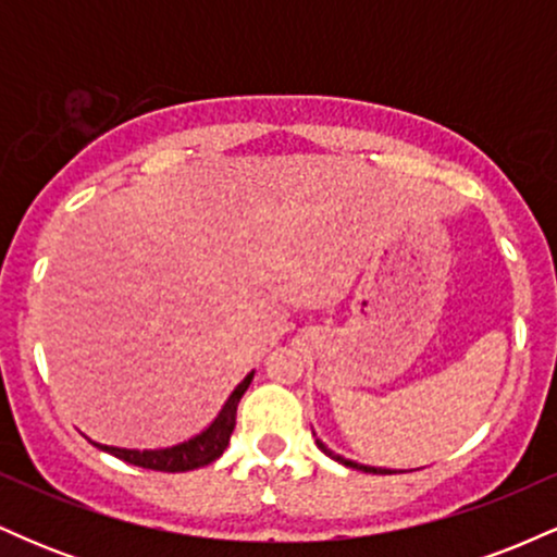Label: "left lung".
Masks as SVG:
<instances>
[{"label": "left lung", "instance_id": "1", "mask_svg": "<svg viewBox=\"0 0 557 557\" xmlns=\"http://www.w3.org/2000/svg\"><path fill=\"white\" fill-rule=\"evenodd\" d=\"M317 445H319V450H324V453H327V456H330V458H335V461H341L343 466H350V469H359V471H369V474H389V471H387V469H374V466H361V463H354V461H348V458H343V456H335V453H332V450H330V447H327V445H324V443H319V440H317Z\"/></svg>", "mask_w": 557, "mask_h": 557}]
</instances>
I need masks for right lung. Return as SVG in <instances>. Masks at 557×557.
I'll return each instance as SVG.
<instances>
[{"instance_id": "1", "label": "right lung", "mask_w": 557, "mask_h": 557, "mask_svg": "<svg viewBox=\"0 0 557 557\" xmlns=\"http://www.w3.org/2000/svg\"><path fill=\"white\" fill-rule=\"evenodd\" d=\"M251 380H253V372L233 389V395H230L225 406H222L220 417H216L201 434L185 440L181 445L162 447V450H127V447H112V445H99V443L94 445L101 447L104 453H110V456L120 458V461L140 466V469L168 471V474L201 469V466H209L225 453L230 434L235 430V411H238V403L243 398V393L248 389V385H251Z\"/></svg>"}]
</instances>
